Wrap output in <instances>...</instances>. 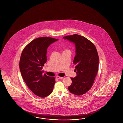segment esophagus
<instances>
[{
    "instance_id": "1",
    "label": "esophagus",
    "mask_w": 123,
    "mask_h": 123,
    "mask_svg": "<svg viewBox=\"0 0 123 123\" xmlns=\"http://www.w3.org/2000/svg\"><path fill=\"white\" fill-rule=\"evenodd\" d=\"M56 78L57 79H62V78H63V77L59 76H57L56 77Z\"/></svg>"
}]
</instances>
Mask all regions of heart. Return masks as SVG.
Masks as SVG:
<instances>
[{
    "mask_svg": "<svg viewBox=\"0 0 123 123\" xmlns=\"http://www.w3.org/2000/svg\"><path fill=\"white\" fill-rule=\"evenodd\" d=\"M69 51L68 49H65L64 50V51H63V52H65V51Z\"/></svg>",
    "mask_w": 123,
    "mask_h": 123,
    "instance_id": "heart-1",
    "label": "heart"
}]
</instances>
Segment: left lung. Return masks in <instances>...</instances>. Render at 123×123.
<instances>
[{
    "label": "left lung",
    "mask_w": 123,
    "mask_h": 123,
    "mask_svg": "<svg viewBox=\"0 0 123 123\" xmlns=\"http://www.w3.org/2000/svg\"><path fill=\"white\" fill-rule=\"evenodd\" d=\"M75 44L76 55L73 63L75 65L76 77L71 78L72 84L68 87L69 91L81 95L91 89L96 76L98 67V55L93 43L78 34L63 37Z\"/></svg>",
    "instance_id": "obj_1"
}]
</instances>
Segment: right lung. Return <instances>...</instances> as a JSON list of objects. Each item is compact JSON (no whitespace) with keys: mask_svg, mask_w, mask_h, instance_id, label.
I'll use <instances>...</instances> for the list:
<instances>
[{"mask_svg":"<svg viewBox=\"0 0 123 123\" xmlns=\"http://www.w3.org/2000/svg\"><path fill=\"white\" fill-rule=\"evenodd\" d=\"M57 40L48 37L35 38L22 52L19 68L22 77L29 88L40 97L50 94L55 84V78L43 74L42 68L47 61V48Z\"/></svg>","mask_w":123,"mask_h":123,"instance_id":"obj_1","label":"right lung"}]
</instances>
